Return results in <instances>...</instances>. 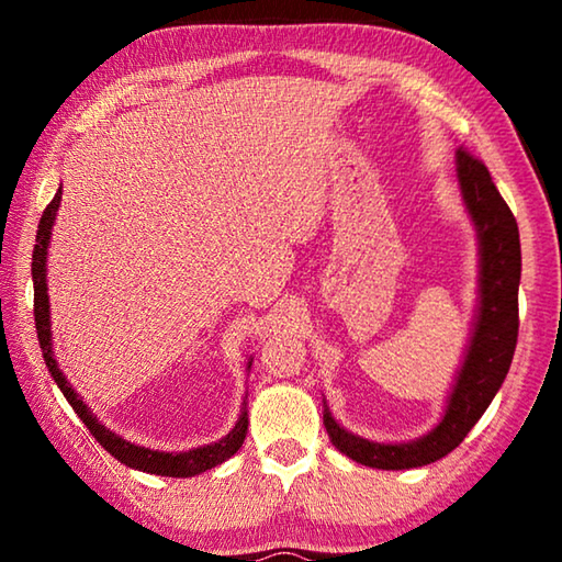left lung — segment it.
Segmentation results:
<instances>
[{
  "mask_svg": "<svg viewBox=\"0 0 562 562\" xmlns=\"http://www.w3.org/2000/svg\"><path fill=\"white\" fill-rule=\"evenodd\" d=\"M461 198L479 237V304L456 382L441 422L429 434L404 443H376L347 431L325 402V429L331 443L369 469L402 471L443 459L486 412L506 379L518 341L520 237L510 207L479 158L456 150Z\"/></svg>",
  "mask_w": 562,
  "mask_h": 562,
  "instance_id": "8db88e82",
  "label": "left lung"
}]
</instances>
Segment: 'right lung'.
<instances>
[{
  "mask_svg": "<svg viewBox=\"0 0 562 562\" xmlns=\"http://www.w3.org/2000/svg\"><path fill=\"white\" fill-rule=\"evenodd\" d=\"M61 205V188L56 190L54 201L44 207V215L40 221V231H36V245L32 255V280H34V322H36V337H40V347L46 361V369L54 376L56 386L61 389L66 402L71 404L76 416L87 424V429L93 434L103 449H106L113 459H119L128 469L144 471V473H156V475H170V479H190V475H198L203 471H211L215 465L231 459L237 453L245 434H247V406L243 402L240 416L231 431H227L221 441L198 446V449L190 451H154L146 449V446L131 443L121 439L116 431H111L103 426L97 416H93L87 402L74 392V386L66 382L64 372L59 369V361L54 357L52 349V312H49V288H46V255H49V243H52V227L56 221V211ZM252 367V361H247V369Z\"/></svg>",
  "mask_w": 562,
  "mask_h": 562,
  "instance_id": "1",
  "label": "right lung"
}]
</instances>
